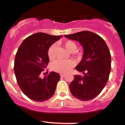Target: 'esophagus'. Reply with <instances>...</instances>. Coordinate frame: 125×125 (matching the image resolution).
<instances>
[{"label":"esophagus","mask_w":125,"mask_h":125,"mask_svg":"<svg viewBox=\"0 0 125 125\" xmlns=\"http://www.w3.org/2000/svg\"><path fill=\"white\" fill-rule=\"evenodd\" d=\"M60 77H64L65 76V74H60Z\"/></svg>","instance_id":"1"}]
</instances>
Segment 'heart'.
<instances>
[{"label":"heart","mask_w":125,"mask_h":125,"mask_svg":"<svg viewBox=\"0 0 125 125\" xmlns=\"http://www.w3.org/2000/svg\"><path fill=\"white\" fill-rule=\"evenodd\" d=\"M65 48L70 52H74L76 50L77 46L74 42L67 40L63 43ZM56 52V45L52 44L48 50V57L50 60H52L55 57ZM74 63L73 60H57L51 64V68L52 70L61 73H66L69 72L74 66Z\"/></svg>","instance_id":"b5f03b06"}]
</instances>
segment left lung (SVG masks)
I'll list each match as a JSON object with an SVG mask.
<instances>
[{
    "label": "left lung",
    "instance_id": "left-lung-1",
    "mask_svg": "<svg viewBox=\"0 0 125 125\" xmlns=\"http://www.w3.org/2000/svg\"><path fill=\"white\" fill-rule=\"evenodd\" d=\"M65 37L79 42L84 50L82 59L75 67L83 74L74 76L70 85L71 93L82 101L93 99L101 93L109 79L111 68L109 48L100 36L91 31H80Z\"/></svg>",
    "mask_w": 125,
    "mask_h": 125
}]
</instances>
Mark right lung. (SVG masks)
Instances as JSON below:
<instances>
[{
	"mask_svg": "<svg viewBox=\"0 0 125 125\" xmlns=\"http://www.w3.org/2000/svg\"><path fill=\"white\" fill-rule=\"evenodd\" d=\"M62 37L37 32L25 39L18 48L14 66L15 75L22 91L31 100L43 102L54 94L60 78L59 73L51 72L43 79L40 76L50 61L48 50Z\"/></svg>",
	"mask_w": 125,
	"mask_h": 125,
	"instance_id": "obj_1",
	"label": "right lung"
}]
</instances>
